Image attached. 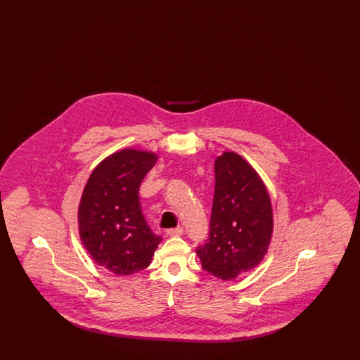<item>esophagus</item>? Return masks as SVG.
Instances as JSON below:
<instances>
[{
	"mask_svg": "<svg viewBox=\"0 0 360 360\" xmlns=\"http://www.w3.org/2000/svg\"><path fill=\"white\" fill-rule=\"evenodd\" d=\"M166 233H167L169 236H181V235H184V228H182V226L172 228V229H167Z\"/></svg>",
	"mask_w": 360,
	"mask_h": 360,
	"instance_id": "obj_1",
	"label": "esophagus"
}]
</instances>
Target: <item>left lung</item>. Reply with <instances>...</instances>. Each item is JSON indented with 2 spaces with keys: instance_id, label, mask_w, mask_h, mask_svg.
<instances>
[{
  "instance_id": "8db88e82",
  "label": "left lung",
  "mask_w": 360,
  "mask_h": 360,
  "mask_svg": "<svg viewBox=\"0 0 360 360\" xmlns=\"http://www.w3.org/2000/svg\"><path fill=\"white\" fill-rule=\"evenodd\" d=\"M214 176L209 238L197 255L209 274L232 281L255 269L266 255L274 228L273 207L262 178L239 154L217 156Z\"/></svg>"
}]
</instances>
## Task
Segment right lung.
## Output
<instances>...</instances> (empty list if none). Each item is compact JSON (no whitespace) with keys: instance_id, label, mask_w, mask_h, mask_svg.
Wrapping results in <instances>:
<instances>
[{"instance_id":"add662e5","label":"right lung","mask_w":360,"mask_h":360,"mask_svg":"<svg viewBox=\"0 0 360 360\" xmlns=\"http://www.w3.org/2000/svg\"><path fill=\"white\" fill-rule=\"evenodd\" d=\"M158 155L124 148L90 174L78 206L79 238L98 266L131 275L150 266L162 238L143 216L139 188Z\"/></svg>"}]
</instances>
